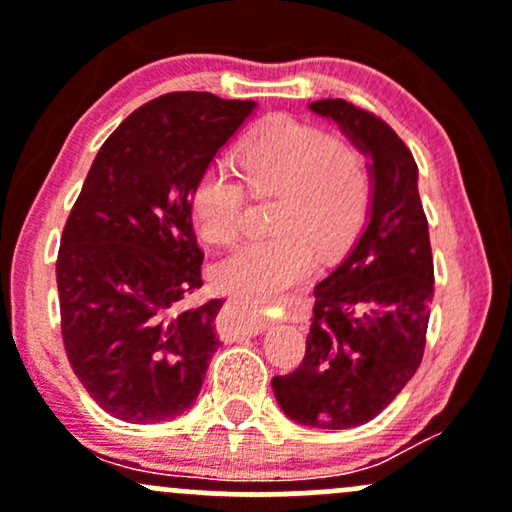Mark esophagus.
Masks as SVG:
<instances>
[{
  "label": "esophagus",
  "instance_id": "obj_1",
  "mask_svg": "<svg viewBox=\"0 0 512 512\" xmlns=\"http://www.w3.org/2000/svg\"><path fill=\"white\" fill-rule=\"evenodd\" d=\"M231 305L245 317V320L240 322V334H245V337H255V334H260L269 327V310L264 308V305L248 303L243 301V298H233Z\"/></svg>",
  "mask_w": 512,
  "mask_h": 512
}]
</instances>
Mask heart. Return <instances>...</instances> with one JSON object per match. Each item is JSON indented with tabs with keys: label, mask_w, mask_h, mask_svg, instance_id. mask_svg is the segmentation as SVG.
Returning a JSON list of instances; mask_svg holds the SVG:
<instances>
[{
	"label": "heart",
	"mask_w": 512,
	"mask_h": 512,
	"mask_svg": "<svg viewBox=\"0 0 512 512\" xmlns=\"http://www.w3.org/2000/svg\"><path fill=\"white\" fill-rule=\"evenodd\" d=\"M255 190H279V231L252 236L216 264L223 291L272 301L315 272L322 255L349 248L366 226L373 173L366 151L313 122L281 115L260 127L243 149ZM248 182L228 161L209 166L192 192L197 228L211 243L245 226Z\"/></svg>",
	"instance_id": "obj_1"
}]
</instances>
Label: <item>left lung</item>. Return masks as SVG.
Here are the masks:
<instances>
[{"mask_svg": "<svg viewBox=\"0 0 512 512\" xmlns=\"http://www.w3.org/2000/svg\"><path fill=\"white\" fill-rule=\"evenodd\" d=\"M370 156L373 202L363 233L315 286L305 356L272 387L303 426L354 428L395 399L424 358L433 301V255L419 197V168L397 132L370 110L325 98L310 103Z\"/></svg>", "mask_w": 512, "mask_h": 512, "instance_id": "1", "label": "left lung"}]
</instances>
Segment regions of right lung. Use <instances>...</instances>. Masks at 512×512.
<instances>
[{"mask_svg": "<svg viewBox=\"0 0 512 512\" xmlns=\"http://www.w3.org/2000/svg\"><path fill=\"white\" fill-rule=\"evenodd\" d=\"M252 110L199 91L144 103L105 139L69 211L57 252L64 349L115 419H173L202 390L223 301L182 305L204 284L192 192Z\"/></svg>", "mask_w": 512, "mask_h": 512, "instance_id": "right-lung-1", "label": "right lung"}]
</instances>
